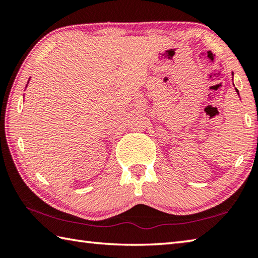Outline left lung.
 Listing matches in <instances>:
<instances>
[{
	"label": "left lung",
	"instance_id": "left-lung-1",
	"mask_svg": "<svg viewBox=\"0 0 258 258\" xmlns=\"http://www.w3.org/2000/svg\"><path fill=\"white\" fill-rule=\"evenodd\" d=\"M232 76H233V73H232ZM234 85V84H233ZM235 92H237L238 93V95H239V91H238V89H235Z\"/></svg>",
	"mask_w": 258,
	"mask_h": 258
}]
</instances>
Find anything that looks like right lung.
Wrapping results in <instances>:
<instances>
[{"label":"right lung","mask_w":258,"mask_h":258,"mask_svg":"<svg viewBox=\"0 0 258 258\" xmlns=\"http://www.w3.org/2000/svg\"><path fill=\"white\" fill-rule=\"evenodd\" d=\"M28 82H29V81H28Z\"/></svg>","instance_id":"1"}]
</instances>
